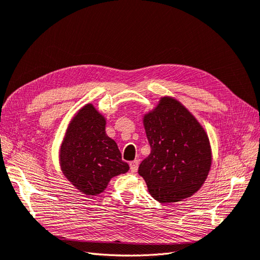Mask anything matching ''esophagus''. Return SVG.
Masks as SVG:
<instances>
[{
    "label": "esophagus",
    "mask_w": 260,
    "mask_h": 260,
    "mask_svg": "<svg viewBox=\"0 0 260 260\" xmlns=\"http://www.w3.org/2000/svg\"><path fill=\"white\" fill-rule=\"evenodd\" d=\"M130 170L131 172H137L138 171V168H139V160L136 159L133 161H130Z\"/></svg>",
    "instance_id": "obj_1"
}]
</instances>
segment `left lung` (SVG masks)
<instances>
[{"label":"left lung","instance_id":"obj_1","mask_svg":"<svg viewBox=\"0 0 260 260\" xmlns=\"http://www.w3.org/2000/svg\"><path fill=\"white\" fill-rule=\"evenodd\" d=\"M151 154L140 164L139 175L159 203H176L198 192L209 174L211 148L206 131L174 98L164 96L144 115Z\"/></svg>","mask_w":260,"mask_h":260}]
</instances>
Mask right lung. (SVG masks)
<instances>
[{"label":"right lung","mask_w":260,"mask_h":260,"mask_svg":"<svg viewBox=\"0 0 260 260\" xmlns=\"http://www.w3.org/2000/svg\"><path fill=\"white\" fill-rule=\"evenodd\" d=\"M106 119L86 104L70 121L59 151L62 174L85 195L103 192L113 177L125 174L129 165L105 132Z\"/></svg>","instance_id":"1"}]
</instances>
